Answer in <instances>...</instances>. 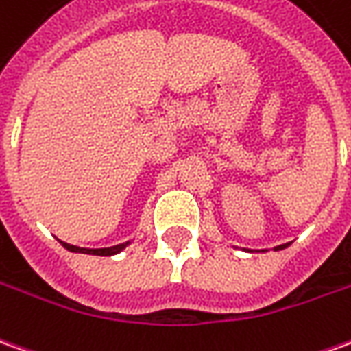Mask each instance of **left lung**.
I'll list each match as a JSON object with an SVG mask.
<instances>
[{
    "instance_id": "left-lung-1",
    "label": "left lung",
    "mask_w": 351,
    "mask_h": 351,
    "mask_svg": "<svg viewBox=\"0 0 351 351\" xmlns=\"http://www.w3.org/2000/svg\"><path fill=\"white\" fill-rule=\"evenodd\" d=\"M287 245H279V247H276V251H279V249H285Z\"/></svg>"
}]
</instances>
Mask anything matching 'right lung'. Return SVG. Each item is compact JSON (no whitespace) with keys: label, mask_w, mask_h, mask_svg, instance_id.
Returning a JSON list of instances; mask_svg holds the SVG:
<instances>
[{"label":"right lung","mask_w":351,"mask_h":351,"mask_svg":"<svg viewBox=\"0 0 351 351\" xmlns=\"http://www.w3.org/2000/svg\"><path fill=\"white\" fill-rule=\"evenodd\" d=\"M60 243L64 245L68 251L85 252V254H97V256H110V254H116V252H119L121 249H125V247H127V243H121V245H114V247H108V249H83V247L68 245V243H64V241H60Z\"/></svg>","instance_id":"right-lung-1"}]
</instances>
